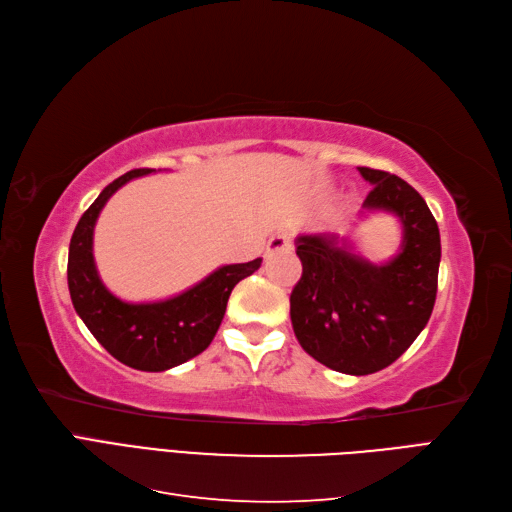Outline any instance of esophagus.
<instances>
[{
	"instance_id": "esophagus-1",
	"label": "esophagus",
	"mask_w": 512,
	"mask_h": 512,
	"mask_svg": "<svg viewBox=\"0 0 512 512\" xmlns=\"http://www.w3.org/2000/svg\"><path fill=\"white\" fill-rule=\"evenodd\" d=\"M286 250H292V237H290V232L280 230V232H277V235H273V237L269 239L267 254H273V252H286Z\"/></svg>"
}]
</instances>
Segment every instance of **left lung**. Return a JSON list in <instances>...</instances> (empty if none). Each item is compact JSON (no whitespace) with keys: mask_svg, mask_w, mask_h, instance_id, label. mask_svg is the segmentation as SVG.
<instances>
[{"mask_svg":"<svg viewBox=\"0 0 512 512\" xmlns=\"http://www.w3.org/2000/svg\"><path fill=\"white\" fill-rule=\"evenodd\" d=\"M374 185L363 209L395 213L404 237L384 265L352 252L335 235L297 237L303 275L290 294V320L301 348L329 369L367 376L389 367L425 329L438 292L440 230L410 183L359 166Z\"/></svg>","mask_w":512,"mask_h":512,"instance_id":"left-lung-1","label":"left lung"}]
</instances>
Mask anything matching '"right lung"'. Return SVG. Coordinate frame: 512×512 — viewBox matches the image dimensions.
I'll list each match as a JSON object with an SVG mask.
<instances>
[{
    "instance_id": "obj_1",
    "label": "right lung",
    "mask_w": 512,
    "mask_h": 512,
    "mask_svg": "<svg viewBox=\"0 0 512 512\" xmlns=\"http://www.w3.org/2000/svg\"><path fill=\"white\" fill-rule=\"evenodd\" d=\"M153 173L136 168L108 183L74 228L68 252V288L76 314L98 342L123 365L166 371L194 359L218 333L232 288L260 269L262 258L215 269L203 282L173 299L126 303L108 290L94 260V226L106 200L121 185Z\"/></svg>"
}]
</instances>
